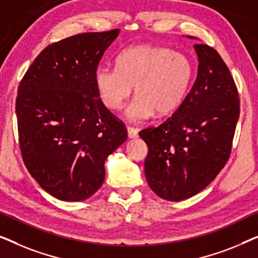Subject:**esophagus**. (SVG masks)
<instances>
[{"instance_id":"1","label":"esophagus","mask_w":258,"mask_h":258,"mask_svg":"<svg viewBox=\"0 0 258 258\" xmlns=\"http://www.w3.org/2000/svg\"><path fill=\"white\" fill-rule=\"evenodd\" d=\"M128 137L129 139H136L137 136H139V132H137V129H134V128H130L128 126Z\"/></svg>"}]
</instances>
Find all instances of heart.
Masks as SVG:
<instances>
[{
  "label": "heart",
  "instance_id": "heart-1",
  "mask_svg": "<svg viewBox=\"0 0 258 258\" xmlns=\"http://www.w3.org/2000/svg\"><path fill=\"white\" fill-rule=\"evenodd\" d=\"M195 69L185 55L157 45L141 44L123 50L117 67H98L95 87L105 107L118 110L133 94L137 96L126 115L132 121H144L154 114L169 116L184 102Z\"/></svg>",
  "mask_w": 258,
  "mask_h": 258
}]
</instances>
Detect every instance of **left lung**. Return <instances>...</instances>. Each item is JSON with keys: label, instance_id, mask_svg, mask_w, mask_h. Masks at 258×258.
Masks as SVG:
<instances>
[{"label": "left lung", "instance_id": "8db88e82", "mask_svg": "<svg viewBox=\"0 0 258 258\" xmlns=\"http://www.w3.org/2000/svg\"><path fill=\"white\" fill-rule=\"evenodd\" d=\"M194 48L199 69L184 102L161 125L140 132L148 146L147 182L167 201L189 199L214 181L230 156L239 117L237 88L227 64L209 45Z\"/></svg>", "mask_w": 258, "mask_h": 258}]
</instances>
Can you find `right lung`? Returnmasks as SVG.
<instances>
[{"instance_id": "obj_1", "label": "right lung", "mask_w": 258, "mask_h": 258, "mask_svg": "<svg viewBox=\"0 0 258 258\" xmlns=\"http://www.w3.org/2000/svg\"><path fill=\"white\" fill-rule=\"evenodd\" d=\"M119 30L84 33L48 45L21 81L16 98L21 153L28 171L55 199H89L104 162L128 137L102 103L95 72Z\"/></svg>"}]
</instances>
